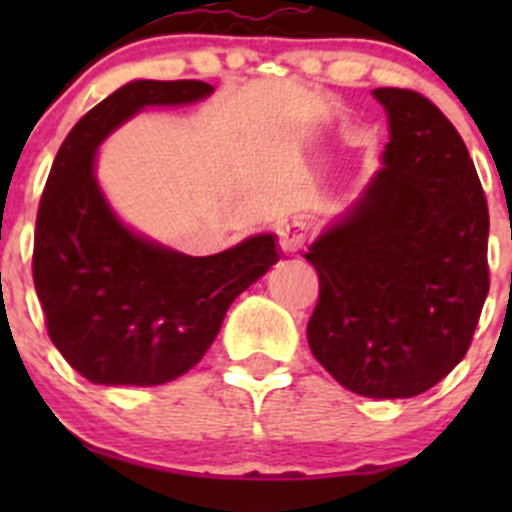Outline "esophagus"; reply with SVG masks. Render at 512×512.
I'll list each match as a JSON object with an SVG mask.
<instances>
[{
  "mask_svg": "<svg viewBox=\"0 0 512 512\" xmlns=\"http://www.w3.org/2000/svg\"><path fill=\"white\" fill-rule=\"evenodd\" d=\"M277 237H280L282 252L292 255V252H297L299 247L304 245V240H307V232H304L302 223H297V220H289V223L277 225Z\"/></svg>",
  "mask_w": 512,
  "mask_h": 512,
  "instance_id": "1",
  "label": "esophagus"
}]
</instances>
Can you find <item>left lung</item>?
I'll use <instances>...</instances> for the list:
<instances>
[{
    "mask_svg": "<svg viewBox=\"0 0 512 512\" xmlns=\"http://www.w3.org/2000/svg\"><path fill=\"white\" fill-rule=\"evenodd\" d=\"M389 143L359 198L304 252L319 275L314 359L369 399H411L471 347L488 297V205L463 138L428 98L374 89Z\"/></svg>",
    "mask_w": 512,
    "mask_h": 512,
    "instance_id": "8db88e82",
    "label": "left lung"
}]
</instances>
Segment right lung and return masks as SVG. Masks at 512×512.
<instances>
[{
  "label": "right lung",
  "instance_id": "add662e5",
  "mask_svg": "<svg viewBox=\"0 0 512 512\" xmlns=\"http://www.w3.org/2000/svg\"><path fill=\"white\" fill-rule=\"evenodd\" d=\"M205 81L136 79L91 108L51 165L36 215L34 287L54 347L91 384L158 386L193 369L223 319L277 260L275 232L190 257L123 223L96 178L101 143L151 106H188Z\"/></svg>",
  "mask_w": 512,
  "mask_h": 512
}]
</instances>
